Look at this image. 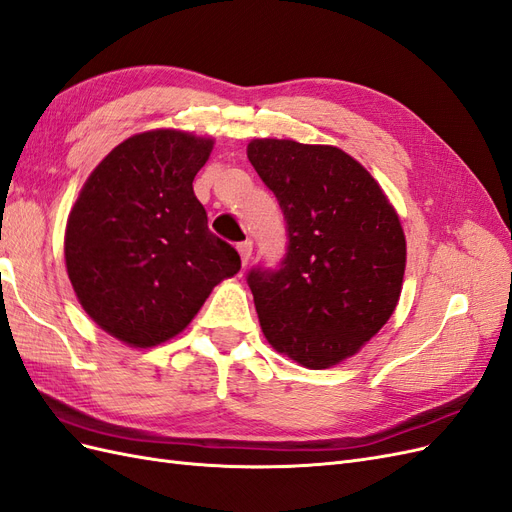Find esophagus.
<instances>
[{
  "mask_svg": "<svg viewBox=\"0 0 512 512\" xmlns=\"http://www.w3.org/2000/svg\"><path fill=\"white\" fill-rule=\"evenodd\" d=\"M237 250H239V254H241V262H243V267H245L247 262H250V258H252V241L239 243Z\"/></svg>",
  "mask_w": 512,
  "mask_h": 512,
  "instance_id": "obj_1",
  "label": "esophagus"
}]
</instances>
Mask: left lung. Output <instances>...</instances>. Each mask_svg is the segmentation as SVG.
I'll use <instances>...</instances> for the list:
<instances>
[{
	"instance_id": "1",
	"label": "left lung",
	"mask_w": 512,
	"mask_h": 512,
	"mask_svg": "<svg viewBox=\"0 0 512 512\" xmlns=\"http://www.w3.org/2000/svg\"><path fill=\"white\" fill-rule=\"evenodd\" d=\"M247 158L280 203L288 235L280 267L247 273L262 333L303 367L337 365L395 312L406 271L397 211L337 147L256 138Z\"/></svg>"
}]
</instances>
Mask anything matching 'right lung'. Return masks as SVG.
<instances>
[{
    "instance_id": "1",
    "label": "right lung",
    "mask_w": 512,
    "mask_h": 512,
    "mask_svg": "<svg viewBox=\"0 0 512 512\" xmlns=\"http://www.w3.org/2000/svg\"><path fill=\"white\" fill-rule=\"evenodd\" d=\"M213 138L151 130L96 166L66 226V269L89 318L134 348L181 333L213 286L241 269L215 237L192 181Z\"/></svg>"
}]
</instances>
